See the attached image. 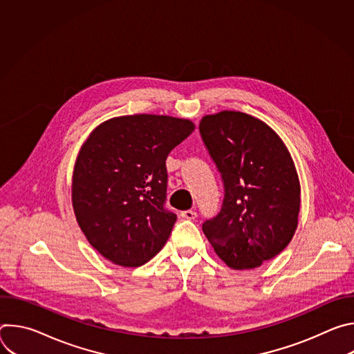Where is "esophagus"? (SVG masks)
I'll use <instances>...</instances> for the list:
<instances>
[{
    "label": "esophagus",
    "mask_w": 354,
    "mask_h": 354,
    "mask_svg": "<svg viewBox=\"0 0 354 354\" xmlns=\"http://www.w3.org/2000/svg\"><path fill=\"white\" fill-rule=\"evenodd\" d=\"M180 217L185 218V220H194L197 217V214L193 210H185V212L180 213Z\"/></svg>",
    "instance_id": "obj_1"
}]
</instances>
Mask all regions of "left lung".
<instances>
[{
	"label": "left lung",
	"mask_w": 354,
	"mask_h": 354,
	"mask_svg": "<svg viewBox=\"0 0 354 354\" xmlns=\"http://www.w3.org/2000/svg\"><path fill=\"white\" fill-rule=\"evenodd\" d=\"M198 130L224 182V201L203 232L234 270L259 268L290 243L301 187L288 149L265 122L235 111L201 119Z\"/></svg>",
	"instance_id": "left-lung-1"
}]
</instances>
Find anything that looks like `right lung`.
Segmentation results:
<instances>
[{
  "instance_id": "add662e5",
  "label": "right lung",
  "mask_w": 354,
  "mask_h": 354,
  "mask_svg": "<svg viewBox=\"0 0 354 354\" xmlns=\"http://www.w3.org/2000/svg\"><path fill=\"white\" fill-rule=\"evenodd\" d=\"M193 130L189 119L129 115L100 123L82 144L73 209L88 242L112 263L141 266L168 241L176 214L164 207L165 161Z\"/></svg>"
}]
</instances>
